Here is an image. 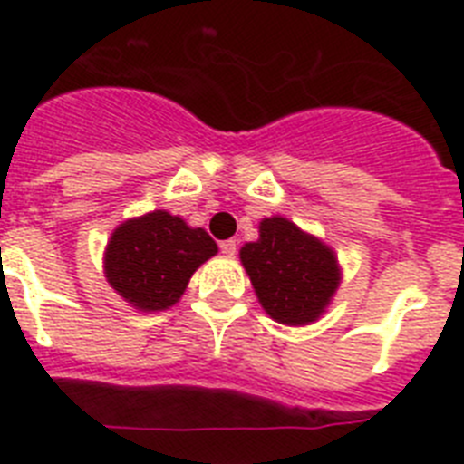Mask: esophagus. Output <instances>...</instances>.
I'll use <instances>...</instances> for the list:
<instances>
[{"label":"esophagus","mask_w":464,"mask_h":464,"mask_svg":"<svg viewBox=\"0 0 464 464\" xmlns=\"http://www.w3.org/2000/svg\"><path fill=\"white\" fill-rule=\"evenodd\" d=\"M220 251H223L225 256H235V253H237V241L235 239L220 241Z\"/></svg>","instance_id":"obj_1"}]
</instances>
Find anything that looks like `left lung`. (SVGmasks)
Instances as JSON below:
<instances>
[{
	"label": "left lung",
	"mask_w": 464,
	"mask_h": 464,
	"mask_svg": "<svg viewBox=\"0 0 464 464\" xmlns=\"http://www.w3.org/2000/svg\"><path fill=\"white\" fill-rule=\"evenodd\" d=\"M241 263L265 312L288 326L316 322L340 281L334 251L286 218H265L260 239L241 248Z\"/></svg>",
	"instance_id": "1"
}]
</instances>
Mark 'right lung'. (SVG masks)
I'll use <instances>...</instances> for the list:
<instances>
[{"label": "right lung", "mask_w": 464, "mask_h": 464, "mask_svg": "<svg viewBox=\"0 0 464 464\" xmlns=\"http://www.w3.org/2000/svg\"><path fill=\"white\" fill-rule=\"evenodd\" d=\"M216 253V241L204 229L154 211L114 229L105 275L110 286L138 310H166L183 295L194 270Z\"/></svg>", "instance_id": "right-lung-1"}]
</instances>
